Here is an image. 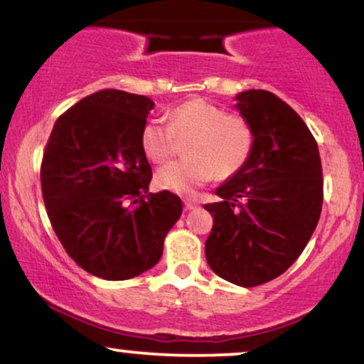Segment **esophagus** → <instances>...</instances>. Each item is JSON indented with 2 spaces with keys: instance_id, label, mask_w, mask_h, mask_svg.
<instances>
[{
  "instance_id": "obj_1",
  "label": "esophagus",
  "mask_w": 364,
  "mask_h": 364,
  "mask_svg": "<svg viewBox=\"0 0 364 364\" xmlns=\"http://www.w3.org/2000/svg\"><path fill=\"white\" fill-rule=\"evenodd\" d=\"M183 205H186L187 210H192V209H196L197 205H199V203H197V199H186V200H183Z\"/></svg>"
}]
</instances>
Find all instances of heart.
<instances>
[{
  "instance_id": "b5f03b06",
  "label": "heart",
  "mask_w": 364,
  "mask_h": 364,
  "mask_svg": "<svg viewBox=\"0 0 364 364\" xmlns=\"http://www.w3.org/2000/svg\"><path fill=\"white\" fill-rule=\"evenodd\" d=\"M183 145L187 159L161 167L155 183L175 194H192L214 177H235L250 160L255 146V129L245 116L228 113L221 106L194 97L168 113V124L148 119L140 133L141 151L150 161L168 160Z\"/></svg>"
}]
</instances>
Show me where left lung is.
Masks as SVG:
<instances>
[{"mask_svg":"<svg viewBox=\"0 0 364 364\" xmlns=\"http://www.w3.org/2000/svg\"><path fill=\"white\" fill-rule=\"evenodd\" d=\"M237 109L255 129L243 168L205 204L213 230L205 240L210 270L240 287L280 277L300 257L321 218L324 181L311 129L275 94H237Z\"/></svg>","mask_w":364,"mask_h":364,"instance_id":"obj_1","label":"left lung"}]
</instances>
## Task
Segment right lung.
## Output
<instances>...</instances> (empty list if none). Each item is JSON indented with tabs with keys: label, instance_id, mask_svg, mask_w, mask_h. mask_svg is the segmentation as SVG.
<instances>
[{
	"label": "right lung",
	"instance_id": "1",
	"mask_svg": "<svg viewBox=\"0 0 364 364\" xmlns=\"http://www.w3.org/2000/svg\"><path fill=\"white\" fill-rule=\"evenodd\" d=\"M154 101L106 89L58 116L40 165L48 219L70 258L94 277L128 280L159 263L181 197L148 192L140 133Z\"/></svg>",
	"mask_w": 364,
	"mask_h": 364
}]
</instances>
